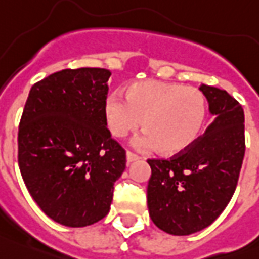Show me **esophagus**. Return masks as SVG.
<instances>
[{"mask_svg": "<svg viewBox=\"0 0 259 259\" xmlns=\"http://www.w3.org/2000/svg\"><path fill=\"white\" fill-rule=\"evenodd\" d=\"M140 159V156H138L136 153L131 152V151H127V163H132V161H135V160H139Z\"/></svg>", "mask_w": 259, "mask_h": 259, "instance_id": "34e87169", "label": "esophagus"}]
</instances>
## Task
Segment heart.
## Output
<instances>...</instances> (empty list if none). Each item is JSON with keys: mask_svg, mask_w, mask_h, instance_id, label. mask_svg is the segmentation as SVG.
Listing matches in <instances>:
<instances>
[{"mask_svg": "<svg viewBox=\"0 0 259 259\" xmlns=\"http://www.w3.org/2000/svg\"><path fill=\"white\" fill-rule=\"evenodd\" d=\"M124 95L112 93L106 102L110 131L124 138L143 121L145 134L138 140L143 148L164 155H180L197 142L206 121V99L196 87L147 79L132 83Z\"/></svg>", "mask_w": 259, "mask_h": 259, "instance_id": "heart-1", "label": "heart"}]
</instances>
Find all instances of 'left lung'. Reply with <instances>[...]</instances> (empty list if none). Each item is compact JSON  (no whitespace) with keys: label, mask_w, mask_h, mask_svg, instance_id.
<instances>
[{"label":"left lung","mask_w":259,"mask_h":259,"mask_svg":"<svg viewBox=\"0 0 259 259\" xmlns=\"http://www.w3.org/2000/svg\"><path fill=\"white\" fill-rule=\"evenodd\" d=\"M214 121L191 148L148 159L149 215L159 229L188 236L209 226L229 204L245 155V115L225 90L202 84Z\"/></svg>","instance_id":"8db88e82"}]
</instances>
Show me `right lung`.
I'll return each mask as SVG.
<instances>
[{"mask_svg": "<svg viewBox=\"0 0 259 259\" xmlns=\"http://www.w3.org/2000/svg\"><path fill=\"white\" fill-rule=\"evenodd\" d=\"M110 70L66 68L34 83L18 128V165L45 214L93 225L110 211L125 149L107 128Z\"/></svg>", "mask_w": 259, "mask_h": 259, "instance_id": "add662e5", "label": "right lung"}]
</instances>
